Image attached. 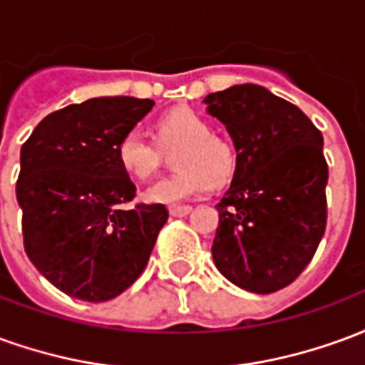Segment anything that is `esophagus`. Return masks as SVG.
Listing matches in <instances>:
<instances>
[{"label": "esophagus", "mask_w": 365, "mask_h": 365, "mask_svg": "<svg viewBox=\"0 0 365 365\" xmlns=\"http://www.w3.org/2000/svg\"><path fill=\"white\" fill-rule=\"evenodd\" d=\"M191 213V207L190 205H174L170 207V215L172 217H185V215Z\"/></svg>", "instance_id": "esophagus-1"}]
</instances>
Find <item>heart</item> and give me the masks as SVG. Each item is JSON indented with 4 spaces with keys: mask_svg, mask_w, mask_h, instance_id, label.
I'll use <instances>...</instances> for the list:
<instances>
[{
    "mask_svg": "<svg viewBox=\"0 0 365 365\" xmlns=\"http://www.w3.org/2000/svg\"><path fill=\"white\" fill-rule=\"evenodd\" d=\"M156 138L143 128H130L117 144V158L123 170L136 180H150L164 164V152H174V175L150 185L144 199L150 203L174 205L205 193L215 183H227L237 172V150L221 136L211 135L205 119L191 109H174L156 123Z\"/></svg>",
    "mask_w": 365,
    "mask_h": 365,
    "instance_id": "1",
    "label": "heart"
}]
</instances>
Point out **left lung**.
Segmentation results:
<instances>
[{"label":"left lung","instance_id":"left-lung-1","mask_svg":"<svg viewBox=\"0 0 365 365\" xmlns=\"http://www.w3.org/2000/svg\"><path fill=\"white\" fill-rule=\"evenodd\" d=\"M203 101L229 130L238 160L217 203L215 266L246 291L283 289L313 260L327 229L321 130L299 107L256 83Z\"/></svg>","mask_w":365,"mask_h":365}]
</instances>
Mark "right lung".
Returning a JSON list of instances; mask_svg holds the SVG:
<instances>
[{"label":"right lung","instance_id":"1","mask_svg":"<svg viewBox=\"0 0 365 365\" xmlns=\"http://www.w3.org/2000/svg\"><path fill=\"white\" fill-rule=\"evenodd\" d=\"M152 99L93 97L46 115L21 146L17 201L29 260L66 295L117 297L143 274L168 209H123L136 187L117 144Z\"/></svg>","mask_w":365,"mask_h":365}]
</instances>
